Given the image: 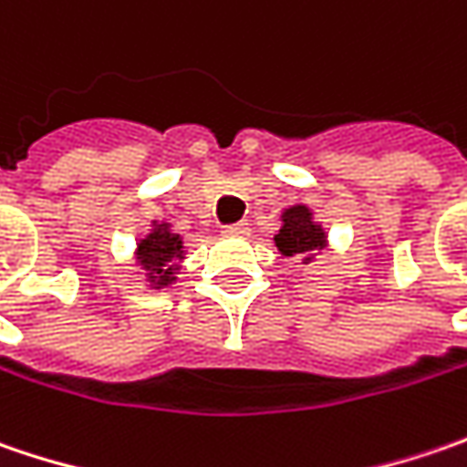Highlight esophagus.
Masks as SVG:
<instances>
[{
	"mask_svg": "<svg viewBox=\"0 0 467 467\" xmlns=\"http://www.w3.org/2000/svg\"><path fill=\"white\" fill-rule=\"evenodd\" d=\"M222 233L233 234V237H245V234L251 233V227H248V222H237V224H227Z\"/></svg>",
	"mask_w": 467,
	"mask_h": 467,
	"instance_id": "esophagus-1",
	"label": "esophagus"
}]
</instances>
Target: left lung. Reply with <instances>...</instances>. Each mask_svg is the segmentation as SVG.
Wrapping results in <instances>:
<instances>
[{"instance_id": "1", "label": "left lung", "mask_w": 467, "mask_h": 467, "mask_svg": "<svg viewBox=\"0 0 467 467\" xmlns=\"http://www.w3.org/2000/svg\"><path fill=\"white\" fill-rule=\"evenodd\" d=\"M282 227L274 234V245L282 255H300L303 264H308L314 258L316 251L327 248V237L329 233L324 230L321 222H316L314 209L306 203H295L287 206L279 216Z\"/></svg>"}]
</instances>
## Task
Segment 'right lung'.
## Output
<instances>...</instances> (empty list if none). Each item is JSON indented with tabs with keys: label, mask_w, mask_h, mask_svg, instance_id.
I'll use <instances>...</instances> for the list:
<instances>
[{
	"label": "right lung",
	"mask_w": 467,
	"mask_h": 467,
	"mask_svg": "<svg viewBox=\"0 0 467 467\" xmlns=\"http://www.w3.org/2000/svg\"><path fill=\"white\" fill-rule=\"evenodd\" d=\"M132 258L138 266H143L149 287L151 290H164L177 282L180 264L185 261V240L182 234L174 233L170 222L153 219L151 230L135 243Z\"/></svg>",
	"instance_id": "add662e5"
}]
</instances>
